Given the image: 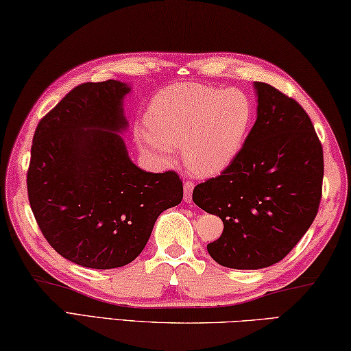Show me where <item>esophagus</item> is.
I'll list each match as a JSON object with an SVG mask.
<instances>
[{
	"mask_svg": "<svg viewBox=\"0 0 351 351\" xmlns=\"http://www.w3.org/2000/svg\"><path fill=\"white\" fill-rule=\"evenodd\" d=\"M193 189H195L193 181H184V201H186L187 204L192 202Z\"/></svg>",
	"mask_w": 351,
	"mask_h": 351,
	"instance_id": "1",
	"label": "esophagus"
}]
</instances>
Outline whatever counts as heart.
I'll return each instance as SVG.
<instances>
[{
  "label": "heart",
  "mask_w": 351,
  "mask_h": 351,
  "mask_svg": "<svg viewBox=\"0 0 351 351\" xmlns=\"http://www.w3.org/2000/svg\"><path fill=\"white\" fill-rule=\"evenodd\" d=\"M253 117L252 98L241 88L181 82L155 95L145 117L149 129L138 127L135 138L144 154L164 165L182 147L190 171L213 176L238 158Z\"/></svg>",
  "instance_id": "b5f03b06"
}]
</instances>
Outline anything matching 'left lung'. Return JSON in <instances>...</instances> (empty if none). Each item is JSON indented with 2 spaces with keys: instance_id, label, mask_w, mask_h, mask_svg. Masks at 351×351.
<instances>
[{
  "instance_id": "left-lung-1",
  "label": "left lung",
  "mask_w": 351,
  "mask_h": 351,
  "mask_svg": "<svg viewBox=\"0 0 351 351\" xmlns=\"http://www.w3.org/2000/svg\"><path fill=\"white\" fill-rule=\"evenodd\" d=\"M254 88L258 118L241 154L193 190L196 206L224 224L208 254L238 270L284 259L315 221L322 196V145L308 114L270 84Z\"/></svg>"
}]
</instances>
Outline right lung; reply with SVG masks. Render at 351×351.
I'll use <instances>...</instances> for the list:
<instances>
[{"label": "right lung", "mask_w": 351, "mask_h": 351, "mask_svg": "<svg viewBox=\"0 0 351 351\" xmlns=\"http://www.w3.org/2000/svg\"><path fill=\"white\" fill-rule=\"evenodd\" d=\"M130 86L84 82L38 124L27 193L38 227L62 258L117 269L144 250L164 210L182 199L176 171L150 173L132 162L121 132Z\"/></svg>", "instance_id": "obj_1"}]
</instances>
